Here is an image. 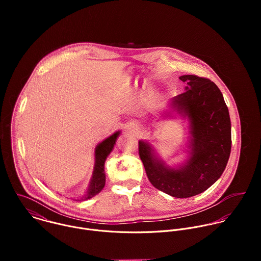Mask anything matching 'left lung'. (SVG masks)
I'll return each mask as SVG.
<instances>
[{
    "label": "left lung",
    "instance_id": "8db88e82",
    "mask_svg": "<svg viewBox=\"0 0 261 261\" xmlns=\"http://www.w3.org/2000/svg\"><path fill=\"white\" fill-rule=\"evenodd\" d=\"M179 80L187 87L171 103L190 118L191 159L179 169L168 168L144 141L138 142V154L156 189L188 198L205 191L224 171L231 151V125L224 98L213 82L197 75H182Z\"/></svg>",
    "mask_w": 261,
    "mask_h": 261
}]
</instances>
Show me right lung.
<instances>
[{
	"instance_id": "add662e5",
	"label": "right lung",
	"mask_w": 261,
	"mask_h": 261,
	"mask_svg": "<svg viewBox=\"0 0 261 261\" xmlns=\"http://www.w3.org/2000/svg\"><path fill=\"white\" fill-rule=\"evenodd\" d=\"M119 135V132L115 133L114 135L109 136L104 141H102L96 148V165L93 174V178L90 185V189L88 194L85 196V199L92 198L96 194H98L105 185V173H104V162L109 155V153L113 150V147L116 143V139Z\"/></svg>"
}]
</instances>
